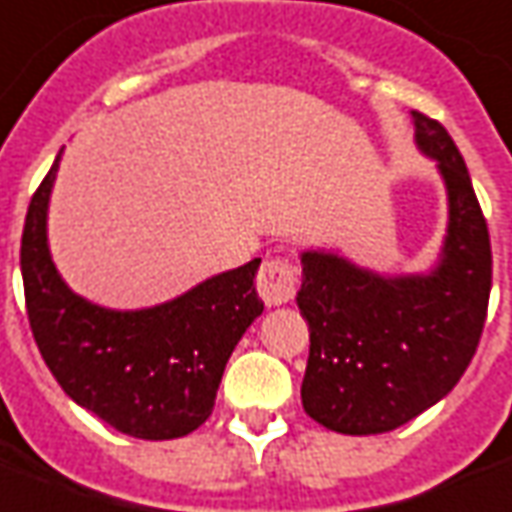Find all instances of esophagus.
I'll use <instances>...</instances> for the list:
<instances>
[{"label":"esophagus","mask_w":512,"mask_h":512,"mask_svg":"<svg viewBox=\"0 0 512 512\" xmlns=\"http://www.w3.org/2000/svg\"><path fill=\"white\" fill-rule=\"evenodd\" d=\"M256 292L264 300L267 308L286 305L297 292V270L289 259L283 256H270L261 264L259 278H256Z\"/></svg>","instance_id":"obj_1"}]
</instances>
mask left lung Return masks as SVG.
Returning <instances> with one entry per match:
<instances>
[{
	"label": "left lung",
	"mask_w": 512,
	"mask_h": 512,
	"mask_svg": "<svg viewBox=\"0 0 512 512\" xmlns=\"http://www.w3.org/2000/svg\"><path fill=\"white\" fill-rule=\"evenodd\" d=\"M414 144L447 190V234L428 272L382 275L338 251H302V319L311 354L302 409L335 434H387L442 401L483 335L491 240L461 152L412 111Z\"/></svg>",
	"instance_id": "left-lung-1"
}]
</instances>
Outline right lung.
Masks as SVG:
<instances>
[{"label":"right lung","instance_id":"1","mask_svg":"<svg viewBox=\"0 0 512 512\" xmlns=\"http://www.w3.org/2000/svg\"><path fill=\"white\" fill-rule=\"evenodd\" d=\"M59 160L62 149L29 201L21 237L37 349L62 390L119 434L149 442L190 434L212 414L234 346L264 311L253 283L261 259L152 308L114 311L89 302L62 281L48 251Z\"/></svg>","mask_w":512,"mask_h":512}]
</instances>
